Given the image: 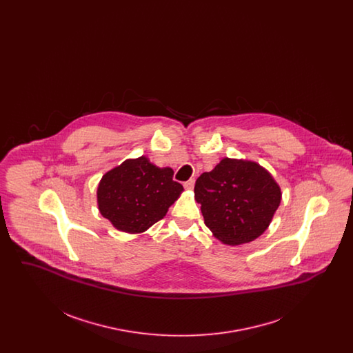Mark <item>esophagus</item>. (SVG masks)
<instances>
[{"mask_svg":"<svg viewBox=\"0 0 353 353\" xmlns=\"http://www.w3.org/2000/svg\"><path fill=\"white\" fill-rule=\"evenodd\" d=\"M185 189L186 190H192L193 188H194V180L193 179H190V180H188L186 183L184 184Z\"/></svg>","mask_w":353,"mask_h":353,"instance_id":"obj_1","label":"esophagus"}]
</instances>
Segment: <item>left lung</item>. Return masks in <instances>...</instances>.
Wrapping results in <instances>:
<instances>
[{
    "label": "left lung",
    "mask_w": 353,
    "mask_h": 353,
    "mask_svg": "<svg viewBox=\"0 0 353 353\" xmlns=\"http://www.w3.org/2000/svg\"><path fill=\"white\" fill-rule=\"evenodd\" d=\"M205 225L225 245L249 243L263 234L282 200L281 186L255 161L223 157L194 185Z\"/></svg>",
    "instance_id": "8db88e82"
}]
</instances>
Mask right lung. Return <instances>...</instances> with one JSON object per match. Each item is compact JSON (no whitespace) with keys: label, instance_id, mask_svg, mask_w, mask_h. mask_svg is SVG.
Returning <instances> with one entry per match:
<instances>
[{"label":"right lung","instance_id":"right-lung-1","mask_svg":"<svg viewBox=\"0 0 353 353\" xmlns=\"http://www.w3.org/2000/svg\"><path fill=\"white\" fill-rule=\"evenodd\" d=\"M172 177L173 169L159 168L147 156L123 161L105 172L98 185L101 216L120 232L144 233L164 219L169 206L184 192Z\"/></svg>","mask_w":353,"mask_h":353}]
</instances>
